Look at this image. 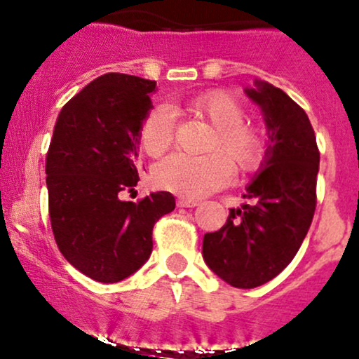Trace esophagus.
<instances>
[{
  "label": "esophagus",
  "mask_w": 359,
  "mask_h": 359,
  "mask_svg": "<svg viewBox=\"0 0 359 359\" xmlns=\"http://www.w3.org/2000/svg\"><path fill=\"white\" fill-rule=\"evenodd\" d=\"M199 204V201L189 199V198H180L177 201V206L179 208H196Z\"/></svg>",
  "instance_id": "34e87169"
}]
</instances>
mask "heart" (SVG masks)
Segmentation results:
<instances>
[{"mask_svg":"<svg viewBox=\"0 0 359 359\" xmlns=\"http://www.w3.org/2000/svg\"><path fill=\"white\" fill-rule=\"evenodd\" d=\"M186 110L212 128L204 156L172 155L155 165L153 186L184 198L198 199L226 186L233 170L249 175L259 170L266 156V137L259 126L247 122L245 109L231 93L210 90L191 98ZM175 141L172 110L156 105L144 116L140 143L151 158H158Z\"/></svg>","mask_w":359,"mask_h":359,"instance_id":"heart-1","label":"heart"}]
</instances>
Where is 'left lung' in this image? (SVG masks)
Returning a JSON list of instances; mask_svg holds the SVG:
<instances>
[{"label": "left lung", "mask_w": 359, "mask_h": 359, "mask_svg": "<svg viewBox=\"0 0 359 359\" xmlns=\"http://www.w3.org/2000/svg\"><path fill=\"white\" fill-rule=\"evenodd\" d=\"M245 90L266 116L269 147L264 170L230 210L218 231L204 235L203 257L210 269L235 288L250 290L276 278L293 261L317 206L320 151L309 116L281 88L255 81Z\"/></svg>", "instance_id": "8db88e82"}]
</instances>
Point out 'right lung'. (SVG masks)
I'll return each mask as SVG.
<instances>
[{
  "label": "right lung",
  "instance_id": "add662e5",
  "mask_svg": "<svg viewBox=\"0 0 359 359\" xmlns=\"http://www.w3.org/2000/svg\"><path fill=\"white\" fill-rule=\"evenodd\" d=\"M156 81L98 76L61 109L46 156L49 218L57 249L98 283L136 273L153 249V226L175 210L170 192L121 201L136 187L141 122Z\"/></svg>",
  "mask_w": 359,
  "mask_h": 359
}]
</instances>
